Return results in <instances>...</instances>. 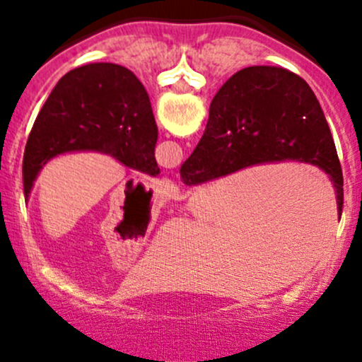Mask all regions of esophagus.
Segmentation results:
<instances>
[{
    "mask_svg": "<svg viewBox=\"0 0 362 362\" xmlns=\"http://www.w3.org/2000/svg\"><path fill=\"white\" fill-rule=\"evenodd\" d=\"M177 191H178V187L173 184V182H171V180H163V192H164V194L173 196V194H177Z\"/></svg>",
    "mask_w": 362,
    "mask_h": 362,
    "instance_id": "34e87169",
    "label": "esophagus"
}]
</instances>
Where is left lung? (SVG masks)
I'll return each instance as SVG.
<instances>
[{
  "instance_id": "left-lung-1",
  "label": "left lung",
  "mask_w": 362,
  "mask_h": 362,
  "mask_svg": "<svg viewBox=\"0 0 362 362\" xmlns=\"http://www.w3.org/2000/svg\"><path fill=\"white\" fill-rule=\"evenodd\" d=\"M156 144L151 100L133 71L112 63L71 69L56 83L29 133L23 160L25 202L43 164L64 152H101L156 177Z\"/></svg>"
}]
</instances>
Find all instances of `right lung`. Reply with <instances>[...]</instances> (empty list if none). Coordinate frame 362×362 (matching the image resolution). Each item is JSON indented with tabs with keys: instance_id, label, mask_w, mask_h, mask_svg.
I'll return each mask as SVG.
<instances>
[{
	"instance_id": "add662e5",
	"label": "right lung",
	"mask_w": 362,
	"mask_h": 362,
	"mask_svg": "<svg viewBox=\"0 0 362 362\" xmlns=\"http://www.w3.org/2000/svg\"><path fill=\"white\" fill-rule=\"evenodd\" d=\"M319 166L343 208V173L322 108L308 83L289 69H240L218 89L206 129L180 168L185 185H198L247 166L275 160Z\"/></svg>"
}]
</instances>
